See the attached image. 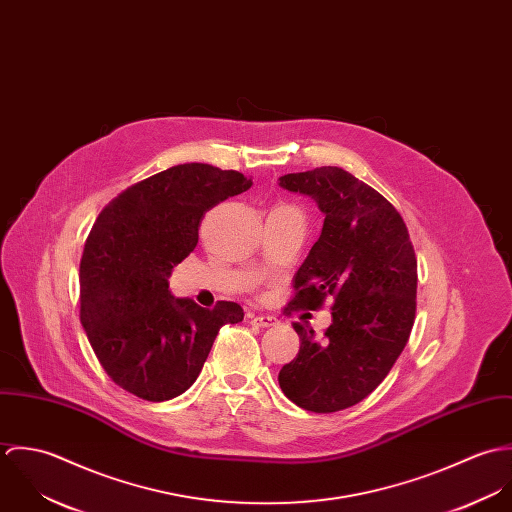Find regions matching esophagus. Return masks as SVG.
Instances as JSON below:
<instances>
[{"instance_id": "1", "label": "esophagus", "mask_w": 512, "mask_h": 512, "mask_svg": "<svg viewBox=\"0 0 512 512\" xmlns=\"http://www.w3.org/2000/svg\"><path fill=\"white\" fill-rule=\"evenodd\" d=\"M250 319H252L254 325H260V327H272V325L278 323V319H276L274 315H268V313H264V315H252Z\"/></svg>"}]
</instances>
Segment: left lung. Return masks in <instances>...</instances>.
<instances>
[{"label": "left lung", "instance_id": "1", "mask_svg": "<svg viewBox=\"0 0 512 512\" xmlns=\"http://www.w3.org/2000/svg\"><path fill=\"white\" fill-rule=\"evenodd\" d=\"M325 215L319 240L293 276L286 313L333 301L323 339L293 323L299 353L282 366L284 394L303 410L329 414L366 398L404 351L414 317L418 262L400 213L341 167L280 177Z\"/></svg>", "mask_w": 512, "mask_h": 512}]
</instances>
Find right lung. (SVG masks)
<instances>
[{"instance_id":"obj_1","label":"right lung","mask_w":512,"mask_h":512,"mask_svg":"<svg viewBox=\"0 0 512 512\" xmlns=\"http://www.w3.org/2000/svg\"><path fill=\"white\" fill-rule=\"evenodd\" d=\"M250 187L238 171L183 163L128 187L98 215L80 260V323L120 388L149 402L183 394L220 327L244 319L234 301L207 309L173 297L167 278L195 250L205 213Z\"/></svg>"}]
</instances>
